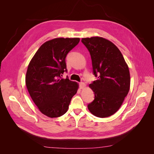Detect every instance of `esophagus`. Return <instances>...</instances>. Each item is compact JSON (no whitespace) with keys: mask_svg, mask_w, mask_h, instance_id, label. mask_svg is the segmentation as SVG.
<instances>
[{"mask_svg":"<svg viewBox=\"0 0 154 154\" xmlns=\"http://www.w3.org/2000/svg\"><path fill=\"white\" fill-rule=\"evenodd\" d=\"M79 87L81 89H82V88H84L85 87V84L84 82H80L79 84Z\"/></svg>","mask_w":154,"mask_h":154,"instance_id":"esophagus-1","label":"esophagus"}]
</instances>
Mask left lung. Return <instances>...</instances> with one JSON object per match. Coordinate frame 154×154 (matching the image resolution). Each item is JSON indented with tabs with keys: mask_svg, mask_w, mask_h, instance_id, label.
Segmentation results:
<instances>
[{
	"mask_svg": "<svg viewBox=\"0 0 154 154\" xmlns=\"http://www.w3.org/2000/svg\"><path fill=\"white\" fill-rule=\"evenodd\" d=\"M81 41L90 52L94 74L98 76L89 85L95 98L87 107L96 117L111 116L122 106L130 89L128 66L119 48L109 40L92 37Z\"/></svg>",
	"mask_w": 154,
	"mask_h": 154,
	"instance_id": "left-lung-1",
	"label": "left lung"
}]
</instances>
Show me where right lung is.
<instances>
[{
	"label": "right lung",
	"mask_w": 154,
	"mask_h": 154,
	"mask_svg": "<svg viewBox=\"0 0 154 154\" xmlns=\"http://www.w3.org/2000/svg\"><path fill=\"white\" fill-rule=\"evenodd\" d=\"M79 38H56L43 44L30 60L26 84L32 100L43 114L59 117L66 114L79 85L68 77L66 57L79 42Z\"/></svg>",
	"instance_id": "1"
}]
</instances>
